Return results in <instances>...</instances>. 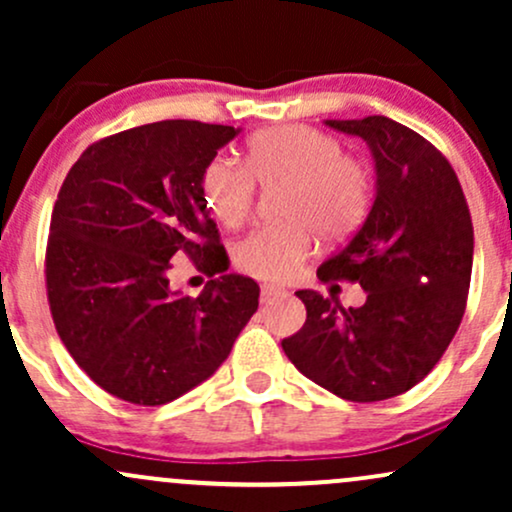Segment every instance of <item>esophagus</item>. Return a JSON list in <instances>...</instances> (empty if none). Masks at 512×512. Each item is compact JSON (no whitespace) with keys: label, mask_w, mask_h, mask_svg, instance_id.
<instances>
[{"label":"esophagus","mask_w":512,"mask_h":512,"mask_svg":"<svg viewBox=\"0 0 512 512\" xmlns=\"http://www.w3.org/2000/svg\"><path fill=\"white\" fill-rule=\"evenodd\" d=\"M284 289H279V286H262V303H269L272 301V298H276V296H284Z\"/></svg>","instance_id":"34e87169"}]
</instances>
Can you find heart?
Listing matches in <instances>:
<instances>
[{"label":"heart","mask_w":512,"mask_h":512,"mask_svg":"<svg viewBox=\"0 0 512 512\" xmlns=\"http://www.w3.org/2000/svg\"><path fill=\"white\" fill-rule=\"evenodd\" d=\"M276 190L281 221L236 240L231 260L262 281H289L315 252L317 236L344 243L368 219L375 199V168L366 156L344 151L337 134L310 125L257 132L245 146L243 166L214 156L199 175L204 207L223 226L238 228L255 204V185Z\"/></svg>","instance_id":"1"}]
</instances>
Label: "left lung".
Returning a JSON list of instances; mask_svg holds the SVG:
<instances>
[{"label":"left lung","mask_w":512,"mask_h":512,"mask_svg":"<svg viewBox=\"0 0 512 512\" xmlns=\"http://www.w3.org/2000/svg\"><path fill=\"white\" fill-rule=\"evenodd\" d=\"M363 137L378 170V195L366 223L317 269L325 284L358 281L361 308H339L315 291L301 332L284 354L305 378L349 402L402 395L445 354L472 279L474 228L450 161L414 129L383 115L330 120Z\"/></svg>","instance_id":"1"}]
</instances>
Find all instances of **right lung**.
I'll use <instances>...</instances> for the list:
<instances>
[{"mask_svg":"<svg viewBox=\"0 0 512 512\" xmlns=\"http://www.w3.org/2000/svg\"><path fill=\"white\" fill-rule=\"evenodd\" d=\"M236 129L163 120L93 142L50 219L45 289L62 344L117 399L158 407L207 380L257 310L260 286L223 274L197 298L170 291L173 260L228 269L199 175Z\"/></svg>","mask_w":512,"mask_h":512,"instance_id":"obj_1","label":"right lung"}]
</instances>
